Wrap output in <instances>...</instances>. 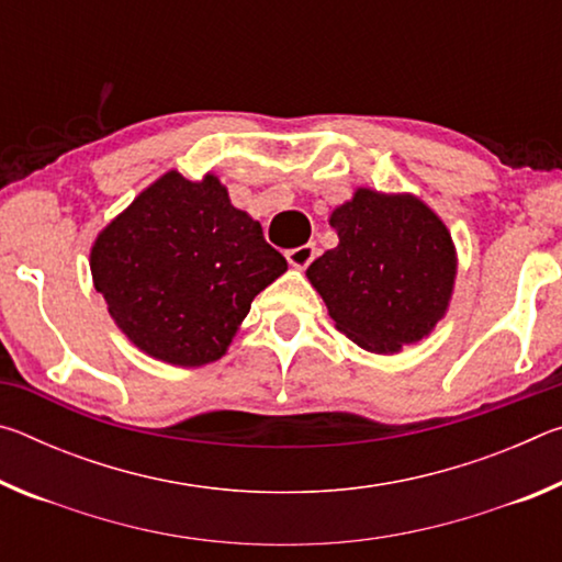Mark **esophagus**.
Returning a JSON list of instances; mask_svg holds the SVG:
<instances>
[{"label": "esophagus", "mask_w": 562, "mask_h": 562, "mask_svg": "<svg viewBox=\"0 0 562 562\" xmlns=\"http://www.w3.org/2000/svg\"><path fill=\"white\" fill-rule=\"evenodd\" d=\"M315 255H317L315 245H300V247H292V250L284 252V258H288L292 268L304 270L312 260H315Z\"/></svg>", "instance_id": "1"}]
</instances>
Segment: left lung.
<instances>
[{
    "instance_id": "obj_1",
    "label": "left lung",
    "mask_w": 562,
    "mask_h": 562,
    "mask_svg": "<svg viewBox=\"0 0 562 562\" xmlns=\"http://www.w3.org/2000/svg\"><path fill=\"white\" fill-rule=\"evenodd\" d=\"M339 245L307 268L335 327L361 349L398 355L446 317L459 274L449 227L414 193L357 188L329 215Z\"/></svg>"
}]
</instances>
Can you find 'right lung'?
<instances>
[{"mask_svg":"<svg viewBox=\"0 0 562 562\" xmlns=\"http://www.w3.org/2000/svg\"><path fill=\"white\" fill-rule=\"evenodd\" d=\"M91 280L144 355L173 367L225 357L252 300L288 270L215 173L166 170L99 231Z\"/></svg>","mask_w":562,"mask_h":562,"instance_id":"1","label":"right lung"}]
</instances>
